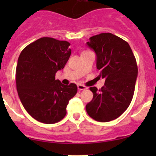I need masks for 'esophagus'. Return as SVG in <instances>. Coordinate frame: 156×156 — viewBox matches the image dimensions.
Returning <instances> with one entry per match:
<instances>
[{
    "label": "esophagus",
    "mask_w": 156,
    "mask_h": 156,
    "mask_svg": "<svg viewBox=\"0 0 156 156\" xmlns=\"http://www.w3.org/2000/svg\"><path fill=\"white\" fill-rule=\"evenodd\" d=\"M78 89L79 90H83L87 89V87L84 85H82V84H78Z\"/></svg>",
    "instance_id": "1"
}]
</instances>
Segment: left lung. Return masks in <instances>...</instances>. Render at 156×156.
I'll return each instance as SVG.
<instances>
[{"instance_id": "8db88e82", "label": "left lung", "mask_w": 156, "mask_h": 156, "mask_svg": "<svg viewBox=\"0 0 156 156\" xmlns=\"http://www.w3.org/2000/svg\"><path fill=\"white\" fill-rule=\"evenodd\" d=\"M87 44L95 51L99 76L106 81L100 90L90 87L94 97L86 111L97 122H110L119 118L131 103L138 73L136 59L128 43L112 33L90 37Z\"/></svg>"}]
</instances>
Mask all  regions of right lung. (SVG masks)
I'll return each instance as SVG.
<instances>
[{
  "label": "right lung",
  "mask_w": 156,
  "mask_h": 156,
  "mask_svg": "<svg viewBox=\"0 0 156 156\" xmlns=\"http://www.w3.org/2000/svg\"><path fill=\"white\" fill-rule=\"evenodd\" d=\"M70 44L53 37L37 39L23 50L16 69V89L23 106L35 120L54 124L66 115L69 101L77 94L75 84L55 79L71 55Z\"/></svg>",
  "instance_id": "1"
}]
</instances>
